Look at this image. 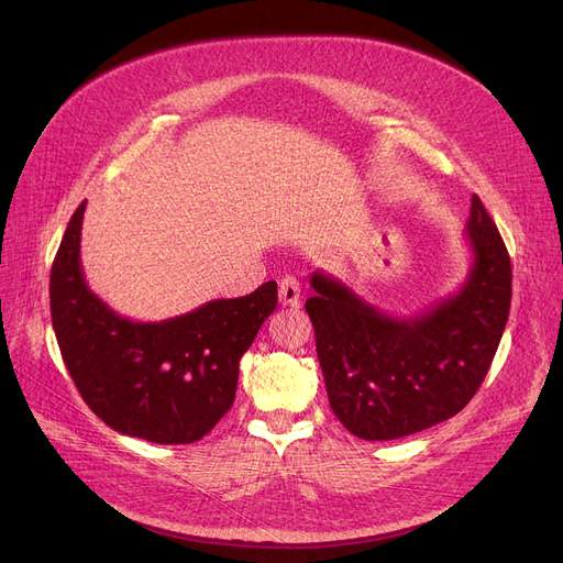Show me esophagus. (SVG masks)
<instances>
[{
    "label": "esophagus",
    "mask_w": 563,
    "mask_h": 563,
    "mask_svg": "<svg viewBox=\"0 0 563 563\" xmlns=\"http://www.w3.org/2000/svg\"><path fill=\"white\" fill-rule=\"evenodd\" d=\"M300 300H302V296H300V282L296 277H284L279 282V302L284 307H296L298 309Z\"/></svg>",
    "instance_id": "esophagus-1"
}]
</instances>
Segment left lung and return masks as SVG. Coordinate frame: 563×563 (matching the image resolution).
Here are the masks:
<instances>
[{
  "label": "left lung",
  "mask_w": 563,
  "mask_h": 563,
  "mask_svg": "<svg viewBox=\"0 0 563 563\" xmlns=\"http://www.w3.org/2000/svg\"><path fill=\"white\" fill-rule=\"evenodd\" d=\"M471 267L453 296L390 317L317 269L305 309L317 334L328 399L351 434L390 441L460 413L476 395L506 330L512 269L481 198L464 229Z\"/></svg>",
  "instance_id": "1"
}]
</instances>
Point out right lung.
<instances>
[{"label": "right lung", "mask_w": 563, "mask_h": 563, "mask_svg": "<svg viewBox=\"0 0 563 563\" xmlns=\"http://www.w3.org/2000/svg\"><path fill=\"white\" fill-rule=\"evenodd\" d=\"M85 203L51 273V313L74 384L112 430L152 443L203 439L235 399L240 357L277 307V284L210 300L166 321H131L87 286L80 265Z\"/></svg>", "instance_id": "add662e5"}]
</instances>
